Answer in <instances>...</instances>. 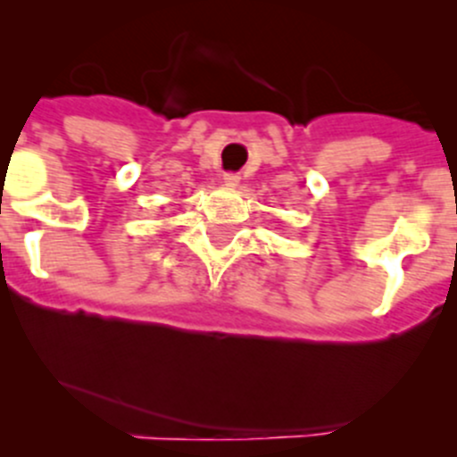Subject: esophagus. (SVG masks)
I'll use <instances>...</instances> for the list:
<instances>
[{"label":"esophagus","instance_id":"esophagus-1","mask_svg":"<svg viewBox=\"0 0 457 457\" xmlns=\"http://www.w3.org/2000/svg\"><path fill=\"white\" fill-rule=\"evenodd\" d=\"M238 181H241V177H238V172H225L223 174V183L228 187H237Z\"/></svg>","mask_w":457,"mask_h":457}]
</instances>
